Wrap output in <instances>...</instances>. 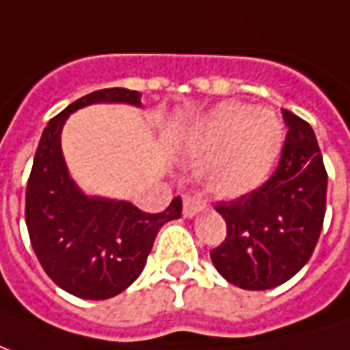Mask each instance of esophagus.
Masks as SVG:
<instances>
[{"mask_svg": "<svg viewBox=\"0 0 350 350\" xmlns=\"http://www.w3.org/2000/svg\"><path fill=\"white\" fill-rule=\"evenodd\" d=\"M202 208H204V202H202L198 196H194V194H186V196H184L182 214H184L186 218H192V216H196V214H198Z\"/></svg>", "mask_w": 350, "mask_h": 350, "instance_id": "1", "label": "esophagus"}]
</instances>
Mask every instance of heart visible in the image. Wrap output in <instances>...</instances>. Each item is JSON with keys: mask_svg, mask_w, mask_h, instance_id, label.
<instances>
[{"mask_svg": "<svg viewBox=\"0 0 350 350\" xmlns=\"http://www.w3.org/2000/svg\"><path fill=\"white\" fill-rule=\"evenodd\" d=\"M188 150L204 154L200 180L218 196H240L258 188L276 162L282 126L269 110L220 104L188 136Z\"/></svg>", "mask_w": 350, "mask_h": 350, "instance_id": "heart-1", "label": "heart"}]
</instances>
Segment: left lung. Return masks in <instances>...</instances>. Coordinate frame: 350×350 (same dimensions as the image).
Wrapping results in <instances>:
<instances>
[{
	"instance_id": "1",
	"label": "left lung",
	"mask_w": 350,
	"mask_h": 350,
	"mask_svg": "<svg viewBox=\"0 0 350 350\" xmlns=\"http://www.w3.org/2000/svg\"><path fill=\"white\" fill-rule=\"evenodd\" d=\"M288 128L269 180L216 210L226 237L210 250L216 270L246 291L274 288L308 262L327 210V170L308 122L282 110Z\"/></svg>"
}]
</instances>
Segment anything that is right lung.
<instances>
[{"mask_svg": "<svg viewBox=\"0 0 350 350\" xmlns=\"http://www.w3.org/2000/svg\"><path fill=\"white\" fill-rule=\"evenodd\" d=\"M100 102L140 106V92L98 90L49 120L25 190V224L33 252L49 278L66 293L104 301L126 291L142 272L158 230L180 218L182 200L150 214L124 200L88 198L68 174L59 134L68 116Z\"/></svg>", "mask_w": 350, "mask_h": 350, "instance_id": "1", "label": "right lung"}]
</instances>
